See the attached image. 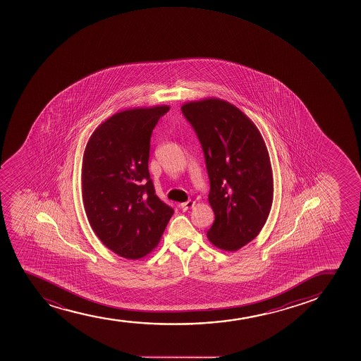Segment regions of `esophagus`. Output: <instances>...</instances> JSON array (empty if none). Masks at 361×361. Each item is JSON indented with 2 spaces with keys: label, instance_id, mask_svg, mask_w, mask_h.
Returning <instances> with one entry per match:
<instances>
[{
  "label": "esophagus",
  "instance_id": "1",
  "mask_svg": "<svg viewBox=\"0 0 361 361\" xmlns=\"http://www.w3.org/2000/svg\"><path fill=\"white\" fill-rule=\"evenodd\" d=\"M195 202H193V200H188L186 203L180 204V207H181L183 211H186L190 209V207H195Z\"/></svg>",
  "mask_w": 361,
  "mask_h": 361
}]
</instances>
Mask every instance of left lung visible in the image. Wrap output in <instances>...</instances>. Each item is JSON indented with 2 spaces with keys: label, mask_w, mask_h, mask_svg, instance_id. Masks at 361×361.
<instances>
[{
  "label": "left lung",
  "mask_w": 361,
  "mask_h": 361,
  "mask_svg": "<svg viewBox=\"0 0 361 361\" xmlns=\"http://www.w3.org/2000/svg\"><path fill=\"white\" fill-rule=\"evenodd\" d=\"M181 111L202 144L210 181L215 222L207 239L224 251H238L259 234L271 209L267 145L255 123L228 102H190Z\"/></svg>",
  "instance_id": "obj_1"
}]
</instances>
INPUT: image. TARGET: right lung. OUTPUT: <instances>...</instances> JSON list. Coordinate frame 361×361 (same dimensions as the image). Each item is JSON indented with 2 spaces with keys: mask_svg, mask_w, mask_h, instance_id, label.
I'll list each match as a JSON object with an SVG mask.
<instances>
[{
  "mask_svg": "<svg viewBox=\"0 0 361 361\" xmlns=\"http://www.w3.org/2000/svg\"><path fill=\"white\" fill-rule=\"evenodd\" d=\"M168 111L161 106L115 114L86 145L81 186L90 226L127 259L150 253L174 214L156 195L149 173L152 130Z\"/></svg>",
  "mask_w": 361,
  "mask_h": 361,
  "instance_id": "obj_1",
  "label": "right lung"
}]
</instances>
